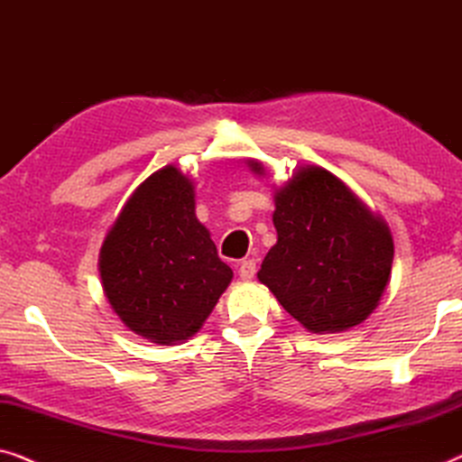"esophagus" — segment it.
Returning <instances> with one entry per match:
<instances>
[{"instance_id": "obj_1", "label": "esophagus", "mask_w": 462, "mask_h": 462, "mask_svg": "<svg viewBox=\"0 0 462 462\" xmlns=\"http://www.w3.org/2000/svg\"><path fill=\"white\" fill-rule=\"evenodd\" d=\"M255 272H257V265H255V262H253V259H245V262H240L238 276L243 278V281H251V278L255 276Z\"/></svg>"}]
</instances>
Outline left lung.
<instances>
[{
  "instance_id": "left-lung-1",
  "label": "left lung",
  "mask_w": 462,
  "mask_h": 462,
  "mask_svg": "<svg viewBox=\"0 0 462 462\" xmlns=\"http://www.w3.org/2000/svg\"><path fill=\"white\" fill-rule=\"evenodd\" d=\"M251 171L263 165L249 161ZM276 245L259 282L310 333H341L373 314L392 274L393 238L343 181L322 167H299L274 194Z\"/></svg>"
}]
</instances>
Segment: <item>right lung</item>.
Returning a JSON list of instances; mask_svg holds the SVG:
<instances>
[{"label": "right lung", "mask_w": 462, "mask_h": 462, "mask_svg": "<svg viewBox=\"0 0 462 462\" xmlns=\"http://www.w3.org/2000/svg\"><path fill=\"white\" fill-rule=\"evenodd\" d=\"M102 289L129 330L159 346L197 335L232 281L194 213V186L167 165L142 181L100 249Z\"/></svg>", "instance_id": "1"}]
</instances>
